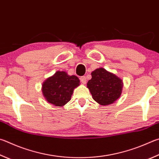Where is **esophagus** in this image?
<instances>
[{"mask_svg":"<svg viewBox=\"0 0 159 159\" xmlns=\"http://www.w3.org/2000/svg\"><path fill=\"white\" fill-rule=\"evenodd\" d=\"M80 82L83 83V84H85L86 81H87V80H86V77L84 76L80 77Z\"/></svg>","mask_w":159,"mask_h":159,"instance_id":"1","label":"esophagus"}]
</instances>
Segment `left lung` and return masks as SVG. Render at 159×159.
<instances>
[{
  "label": "left lung",
  "mask_w": 159,
  "mask_h": 159,
  "mask_svg": "<svg viewBox=\"0 0 159 159\" xmlns=\"http://www.w3.org/2000/svg\"><path fill=\"white\" fill-rule=\"evenodd\" d=\"M87 88L93 99L102 106L113 103L122 94V80L103 68H99L91 73Z\"/></svg>",
  "instance_id": "8db88e82"
}]
</instances>
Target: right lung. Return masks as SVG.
<instances>
[{
    "label": "right lung",
    "mask_w": 159,
    "mask_h": 159,
    "mask_svg": "<svg viewBox=\"0 0 159 159\" xmlns=\"http://www.w3.org/2000/svg\"><path fill=\"white\" fill-rule=\"evenodd\" d=\"M79 83L76 76L57 71L43 83L42 94L48 103L61 107L71 100L74 89L80 85Z\"/></svg>",
    "instance_id": "obj_1"
}]
</instances>
